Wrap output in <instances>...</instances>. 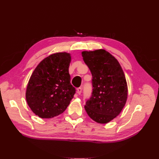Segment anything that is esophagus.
Listing matches in <instances>:
<instances>
[{
	"instance_id": "1",
	"label": "esophagus",
	"mask_w": 159,
	"mask_h": 159,
	"mask_svg": "<svg viewBox=\"0 0 159 159\" xmlns=\"http://www.w3.org/2000/svg\"><path fill=\"white\" fill-rule=\"evenodd\" d=\"M81 91H82V88H81V87H80V88L77 89V92H78V94L80 95L81 93Z\"/></svg>"
}]
</instances>
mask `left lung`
Segmentation results:
<instances>
[{
    "mask_svg": "<svg viewBox=\"0 0 159 159\" xmlns=\"http://www.w3.org/2000/svg\"><path fill=\"white\" fill-rule=\"evenodd\" d=\"M84 61L92 75V93L85 109L98 123L111 121L121 113L127 99V85L117 59L105 51H84Z\"/></svg>",
    "mask_w": 159,
    "mask_h": 159,
    "instance_id": "left-lung-1",
    "label": "left lung"
}]
</instances>
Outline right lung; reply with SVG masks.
Listing matches in <instances>:
<instances>
[{
    "label": "right lung",
    "instance_id": "obj_1",
    "mask_svg": "<svg viewBox=\"0 0 159 159\" xmlns=\"http://www.w3.org/2000/svg\"><path fill=\"white\" fill-rule=\"evenodd\" d=\"M70 54L56 53L37 66L28 81L26 102L31 110L43 119L63 113L75 93L70 83Z\"/></svg>",
    "mask_w": 159,
    "mask_h": 159
}]
</instances>
